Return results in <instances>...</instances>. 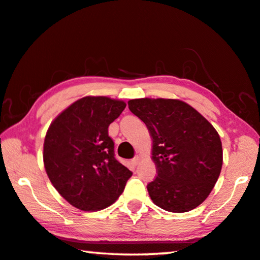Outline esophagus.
<instances>
[{
	"label": "esophagus",
	"instance_id": "obj_1",
	"mask_svg": "<svg viewBox=\"0 0 260 260\" xmlns=\"http://www.w3.org/2000/svg\"><path fill=\"white\" fill-rule=\"evenodd\" d=\"M131 163H132V166H133V167H137L138 164L140 163V157H139V156H135V157L131 160Z\"/></svg>",
	"mask_w": 260,
	"mask_h": 260
}]
</instances>
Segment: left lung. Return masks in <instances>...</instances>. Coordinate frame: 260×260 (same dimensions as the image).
Instances as JSON below:
<instances>
[{
  "instance_id": "left-lung-1",
  "label": "left lung",
  "mask_w": 260,
  "mask_h": 260,
  "mask_svg": "<svg viewBox=\"0 0 260 260\" xmlns=\"http://www.w3.org/2000/svg\"><path fill=\"white\" fill-rule=\"evenodd\" d=\"M128 108L152 138L157 176L147 185L152 203L172 213L203 204L222 168V143L215 128L178 100L140 98L129 101Z\"/></svg>"
}]
</instances>
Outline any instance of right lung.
Instances as JSON below:
<instances>
[{"instance_id":"1","label":"right lung","mask_w":260,"mask_h":260,"mask_svg":"<svg viewBox=\"0 0 260 260\" xmlns=\"http://www.w3.org/2000/svg\"><path fill=\"white\" fill-rule=\"evenodd\" d=\"M126 108L109 97H84L51 123L44 164L53 186L82 211H101L121 194L133 172L114 156L109 126Z\"/></svg>"}]
</instances>
